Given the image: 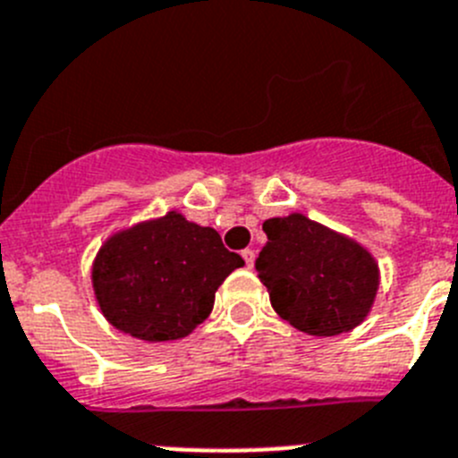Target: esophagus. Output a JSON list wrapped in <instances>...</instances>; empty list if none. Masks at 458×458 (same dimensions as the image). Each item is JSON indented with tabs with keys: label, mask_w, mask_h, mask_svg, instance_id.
Segmentation results:
<instances>
[{
	"label": "esophagus",
	"mask_w": 458,
	"mask_h": 458,
	"mask_svg": "<svg viewBox=\"0 0 458 458\" xmlns=\"http://www.w3.org/2000/svg\"><path fill=\"white\" fill-rule=\"evenodd\" d=\"M242 259H245L247 267L254 266V259H257V251L251 250V247H247V250H242Z\"/></svg>",
	"instance_id": "obj_1"
}]
</instances>
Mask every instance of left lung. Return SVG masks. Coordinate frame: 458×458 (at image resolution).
<instances>
[{
	"label": "left lung",
	"instance_id": "8db88e82",
	"mask_svg": "<svg viewBox=\"0 0 458 458\" xmlns=\"http://www.w3.org/2000/svg\"><path fill=\"white\" fill-rule=\"evenodd\" d=\"M259 279L279 318L309 335H338L366 320L379 266L366 247L301 213L263 222Z\"/></svg>",
	"mask_w": 458,
	"mask_h": 458
}]
</instances>
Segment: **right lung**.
<instances>
[{
  "mask_svg": "<svg viewBox=\"0 0 458 458\" xmlns=\"http://www.w3.org/2000/svg\"><path fill=\"white\" fill-rule=\"evenodd\" d=\"M242 266L216 229L170 211L113 233L90 276L99 311L115 329L165 343L207 320L222 281Z\"/></svg>",
  "mask_w": 458,
  "mask_h": 458,
  "instance_id": "1",
  "label": "right lung"
}]
</instances>
